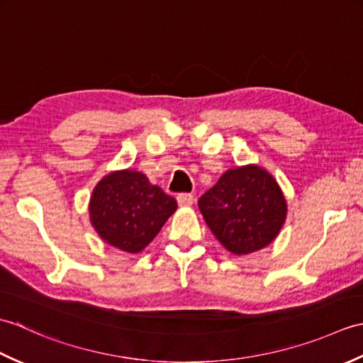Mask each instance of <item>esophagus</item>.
Instances as JSON below:
<instances>
[{
  "mask_svg": "<svg viewBox=\"0 0 363 363\" xmlns=\"http://www.w3.org/2000/svg\"><path fill=\"white\" fill-rule=\"evenodd\" d=\"M176 201H177V206H179V207H190L191 204H194L195 198L191 196L190 194H179L176 196Z\"/></svg>",
  "mask_w": 363,
  "mask_h": 363,
  "instance_id": "34e87169",
  "label": "esophagus"
}]
</instances>
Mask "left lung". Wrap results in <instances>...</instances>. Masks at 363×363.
I'll return each instance as SVG.
<instances>
[{"label": "left lung", "mask_w": 363, "mask_h": 363, "mask_svg": "<svg viewBox=\"0 0 363 363\" xmlns=\"http://www.w3.org/2000/svg\"><path fill=\"white\" fill-rule=\"evenodd\" d=\"M198 206L212 234L237 256L265 248L287 218V199L279 184L256 164L226 169Z\"/></svg>", "instance_id": "1"}]
</instances>
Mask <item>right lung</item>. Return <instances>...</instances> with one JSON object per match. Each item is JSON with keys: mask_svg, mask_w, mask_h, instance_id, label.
<instances>
[{"mask_svg": "<svg viewBox=\"0 0 363 363\" xmlns=\"http://www.w3.org/2000/svg\"><path fill=\"white\" fill-rule=\"evenodd\" d=\"M176 209L174 198L135 169L106 174L89 203L90 223L101 240L130 254L143 251Z\"/></svg>", "mask_w": 363, "mask_h": 363, "instance_id": "add662e5", "label": "right lung"}]
</instances>
